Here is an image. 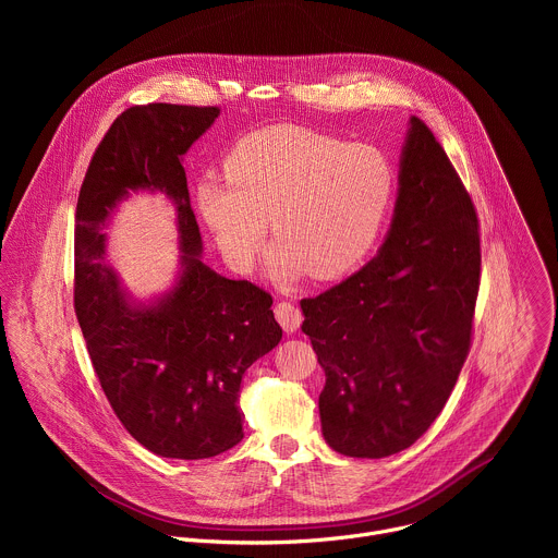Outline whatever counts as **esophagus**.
Listing matches in <instances>:
<instances>
[{
	"label": "esophagus",
	"instance_id": "esophagus-1",
	"mask_svg": "<svg viewBox=\"0 0 558 558\" xmlns=\"http://www.w3.org/2000/svg\"><path fill=\"white\" fill-rule=\"evenodd\" d=\"M274 313H276V320L280 323V327H282L287 333H293V331L300 329V325H302V311H300L295 304L282 300V302L276 304Z\"/></svg>",
	"mask_w": 558,
	"mask_h": 558
}]
</instances>
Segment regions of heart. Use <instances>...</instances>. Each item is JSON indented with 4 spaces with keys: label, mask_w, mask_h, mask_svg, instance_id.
Instances as JSON below:
<instances>
[{
    "label": "heart",
    "mask_w": 558,
    "mask_h": 558,
    "mask_svg": "<svg viewBox=\"0 0 558 558\" xmlns=\"http://www.w3.org/2000/svg\"><path fill=\"white\" fill-rule=\"evenodd\" d=\"M227 181L205 177L196 207L225 260L250 271L267 235L269 274L291 282L304 271L333 280L355 269L375 245L395 192L381 149L344 143L298 125H269L238 141Z\"/></svg>",
    "instance_id": "heart-1"
}]
</instances>
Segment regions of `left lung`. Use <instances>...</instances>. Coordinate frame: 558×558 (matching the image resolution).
Returning <instances> with one entry per match:
<instances>
[{
    "mask_svg": "<svg viewBox=\"0 0 558 558\" xmlns=\"http://www.w3.org/2000/svg\"><path fill=\"white\" fill-rule=\"evenodd\" d=\"M480 271L474 205L435 134L411 117L377 256L300 302L327 375L320 422L336 452L381 459L437 420L470 349Z\"/></svg>",
    "mask_w": 558,
    "mask_h": 558,
    "instance_id": "1",
    "label": "left lung"
}]
</instances>
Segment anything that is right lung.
<instances>
[{
    "label": "right lung",
    "instance_id": "1",
    "mask_svg": "<svg viewBox=\"0 0 558 558\" xmlns=\"http://www.w3.org/2000/svg\"><path fill=\"white\" fill-rule=\"evenodd\" d=\"M218 114L174 104L125 110L99 143L76 203V320L112 411L158 457L207 459L241 441L243 375L282 338L267 291L201 258L183 154ZM136 191L173 201L182 245L175 284L147 303L122 289L105 256L102 229Z\"/></svg>",
    "mask_w": 558,
    "mask_h": 558
}]
</instances>
